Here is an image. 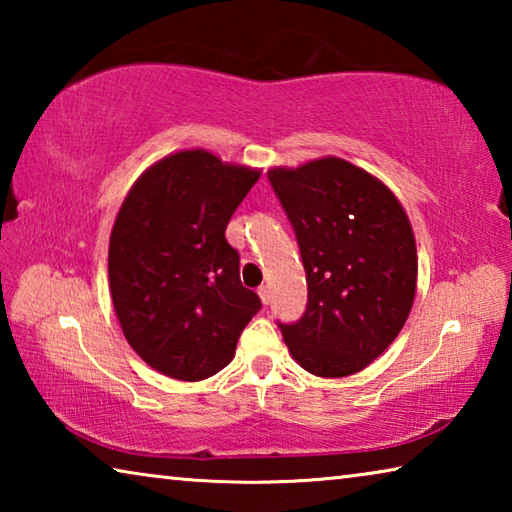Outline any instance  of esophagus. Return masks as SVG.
I'll use <instances>...</instances> for the list:
<instances>
[{"label":"esophagus","mask_w":512,"mask_h":512,"mask_svg":"<svg viewBox=\"0 0 512 512\" xmlns=\"http://www.w3.org/2000/svg\"><path fill=\"white\" fill-rule=\"evenodd\" d=\"M257 293H259V298H262L264 305H268V300H271V289H268V287H259Z\"/></svg>","instance_id":"1"}]
</instances>
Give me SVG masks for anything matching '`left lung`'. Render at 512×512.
Segmentation results:
<instances>
[{
  "mask_svg": "<svg viewBox=\"0 0 512 512\" xmlns=\"http://www.w3.org/2000/svg\"><path fill=\"white\" fill-rule=\"evenodd\" d=\"M268 180L296 230L307 273V311L282 325L284 343L318 377L370 366L400 334L418 284V250L402 203L379 178L341 158Z\"/></svg>",
  "mask_w": 512,
  "mask_h": 512,
  "instance_id": "1",
  "label": "left lung"
}]
</instances>
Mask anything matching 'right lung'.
I'll use <instances>...</instances> for the list:
<instances>
[{"mask_svg": "<svg viewBox=\"0 0 512 512\" xmlns=\"http://www.w3.org/2000/svg\"><path fill=\"white\" fill-rule=\"evenodd\" d=\"M259 176L205 149L178 151L151 164L119 207L108 248L112 305L128 345L162 375H216L262 307L225 239Z\"/></svg>", "mask_w": 512, "mask_h": 512, "instance_id": "right-lung-1", "label": "right lung"}]
</instances>
